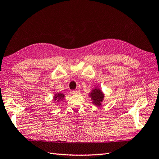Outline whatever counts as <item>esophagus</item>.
Segmentation results:
<instances>
[{
    "mask_svg": "<svg viewBox=\"0 0 159 159\" xmlns=\"http://www.w3.org/2000/svg\"><path fill=\"white\" fill-rule=\"evenodd\" d=\"M79 93H80V90L79 89H77V90L72 91V94H79Z\"/></svg>",
    "mask_w": 159,
    "mask_h": 159,
    "instance_id": "esophagus-1",
    "label": "esophagus"
}]
</instances>
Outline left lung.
Wrapping results in <instances>:
<instances>
[{"label": "left lung", "mask_w": 159, "mask_h": 159, "mask_svg": "<svg viewBox=\"0 0 159 159\" xmlns=\"http://www.w3.org/2000/svg\"><path fill=\"white\" fill-rule=\"evenodd\" d=\"M89 96L91 99V103L97 107H100L102 103L104 101L105 98V94L103 91L99 88V87H95L93 89H91V92L89 93Z\"/></svg>", "instance_id": "8db88e82"}]
</instances>
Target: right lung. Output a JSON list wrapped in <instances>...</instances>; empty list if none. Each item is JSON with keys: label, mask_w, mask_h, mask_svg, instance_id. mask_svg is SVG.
Segmentation results:
<instances>
[{"label": "right lung", "mask_w": 159, "mask_h": 159, "mask_svg": "<svg viewBox=\"0 0 159 159\" xmlns=\"http://www.w3.org/2000/svg\"><path fill=\"white\" fill-rule=\"evenodd\" d=\"M65 98V95L64 93H56L54 94V96H53V101L54 102H61V100H63V99H64Z\"/></svg>", "instance_id": "1"}]
</instances>
